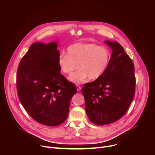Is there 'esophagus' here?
<instances>
[{"instance_id":"esophagus-1","label":"esophagus","mask_w":155,"mask_h":155,"mask_svg":"<svg viewBox=\"0 0 155 155\" xmlns=\"http://www.w3.org/2000/svg\"><path fill=\"white\" fill-rule=\"evenodd\" d=\"M77 86V91H80L81 90V86H79V85H76Z\"/></svg>"}]
</instances>
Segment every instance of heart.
Segmentation results:
<instances>
[{
  "label": "heart",
  "mask_w": 155,
  "mask_h": 155,
  "mask_svg": "<svg viewBox=\"0 0 155 155\" xmlns=\"http://www.w3.org/2000/svg\"><path fill=\"white\" fill-rule=\"evenodd\" d=\"M68 53H62L58 58V64L64 73L71 74L69 80L75 84L84 82L87 78L96 80L105 72L111 54L108 48L93 43H75L68 48Z\"/></svg>",
  "instance_id": "b5f03b06"
}]
</instances>
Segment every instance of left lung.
Returning <instances> with one entry per match:
<instances>
[{"label":"left lung","instance_id":"8db88e82","mask_svg":"<svg viewBox=\"0 0 155 155\" xmlns=\"http://www.w3.org/2000/svg\"><path fill=\"white\" fill-rule=\"evenodd\" d=\"M112 49L109 64L103 75L86 83L81 89L89 120L97 125L108 124L127 112L135 94L134 65L123 47L105 41Z\"/></svg>","mask_w":155,"mask_h":155}]
</instances>
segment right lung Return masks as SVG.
<instances>
[{
	"instance_id": "add662e5",
	"label": "right lung",
	"mask_w": 155,
	"mask_h": 155,
	"mask_svg": "<svg viewBox=\"0 0 155 155\" xmlns=\"http://www.w3.org/2000/svg\"><path fill=\"white\" fill-rule=\"evenodd\" d=\"M58 43L35 42L21 59L17 71L19 99L36 121L58 126L67 119L75 85L61 74Z\"/></svg>"
}]
</instances>
